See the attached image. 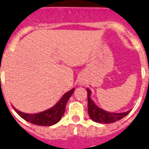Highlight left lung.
<instances>
[{
	"mask_svg": "<svg viewBox=\"0 0 149 149\" xmlns=\"http://www.w3.org/2000/svg\"><path fill=\"white\" fill-rule=\"evenodd\" d=\"M87 93L88 115L93 121L96 122V123H100V124L113 123L117 120H120V119L127 116L131 112V110H128L125 113H109V112L105 111L103 109L96 107V105L93 102V100H91V91L88 88H87Z\"/></svg>",
	"mask_w": 149,
	"mask_h": 149,
	"instance_id": "left-lung-1",
	"label": "left lung"
}]
</instances>
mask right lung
<instances>
[{"mask_svg":"<svg viewBox=\"0 0 149 149\" xmlns=\"http://www.w3.org/2000/svg\"><path fill=\"white\" fill-rule=\"evenodd\" d=\"M74 90V88H72L71 90L65 93L63 95V97L61 99V100L54 107L41 113L34 114L24 113L18 111L15 107L13 108L16 113L26 121L30 122L36 125H40V126H51L61 120L65 111L67 102L68 101L69 98L72 95Z\"/></svg>","mask_w":149,"mask_h":149,"instance_id":"right-lung-1","label":"right lung"}]
</instances>
